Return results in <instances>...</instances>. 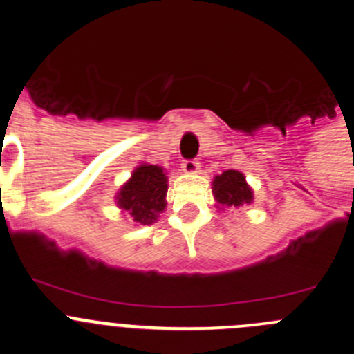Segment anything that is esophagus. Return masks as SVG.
<instances>
[{"mask_svg":"<svg viewBox=\"0 0 354 354\" xmlns=\"http://www.w3.org/2000/svg\"><path fill=\"white\" fill-rule=\"evenodd\" d=\"M183 170L186 174H196L198 171V162L195 159H187V161L183 162Z\"/></svg>","mask_w":354,"mask_h":354,"instance_id":"1","label":"esophagus"}]
</instances>
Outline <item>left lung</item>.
Instances as JSON below:
<instances>
[{"label": "left lung", "instance_id": "obj_1", "mask_svg": "<svg viewBox=\"0 0 354 354\" xmlns=\"http://www.w3.org/2000/svg\"><path fill=\"white\" fill-rule=\"evenodd\" d=\"M212 195L220 209L241 207L253 202L252 187L246 183L245 175L237 170H227L216 175L212 180Z\"/></svg>", "mask_w": 354, "mask_h": 354}]
</instances>
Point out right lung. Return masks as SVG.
Listing matches in <instances>:
<instances>
[{"label":"right lung","instance_id":"1","mask_svg":"<svg viewBox=\"0 0 354 354\" xmlns=\"http://www.w3.org/2000/svg\"><path fill=\"white\" fill-rule=\"evenodd\" d=\"M168 177L161 167L142 162L134 168L131 179L118 189L117 205L138 225L154 223L167 207Z\"/></svg>","mask_w":354,"mask_h":354}]
</instances>
